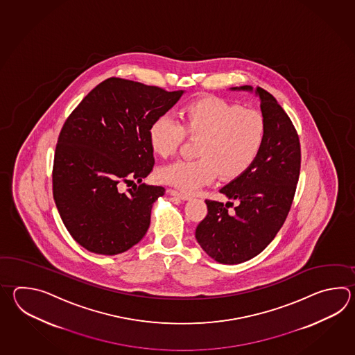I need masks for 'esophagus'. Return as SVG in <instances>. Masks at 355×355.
Masks as SVG:
<instances>
[{"mask_svg":"<svg viewBox=\"0 0 355 355\" xmlns=\"http://www.w3.org/2000/svg\"><path fill=\"white\" fill-rule=\"evenodd\" d=\"M171 196H178V198H180L182 200H189V199H191V196H189V194H184V193H181L179 190H175V189H168L167 190Z\"/></svg>","mask_w":355,"mask_h":355,"instance_id":"esophagus-1","label":"esophagus"}]
</instances>
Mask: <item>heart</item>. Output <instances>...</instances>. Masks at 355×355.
<instances>
[{"instance_id": "b5f03b06", "label": "heart", "mask_w": 355, "mask_h": 355, "mask_svg": "<svg viewBox=\"0 0 355 355\" xmlns=\"http://www.w3.org/2000/svg\"><path fill=\"white\" fill-rule=\"evenodd\" d=\"M198 139V159L164 166L159 180L187 193L211 184L219 175L231 180L241 176L259 155L266 136L263 114L226 101L204 98L181 109L179 123L161 116L148 132L152 150L164 159L174 156L184 137Z\"/></svg>"}]
</instances>
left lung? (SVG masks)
I'll list each match as a JSON object with an SVG mask.
<instances>
[{"label":"left lung","mask_w":355,"mask_h":355,"mask_svg":"<svg viewBox=\"0 0 355 355\" xmlns=\"http://www.w3.org/2000/svg\"><path fill=\"white\" fill-rule=\"evenodd\" d=\"M231 90L252 91L251 86ZM266 123L264 144L252 165L220 189L236 202L207 199L208 213L198 225L200 248L220 264H240L259 255L287 218L301 170V144L295 125L278 101L257 87Z\"/></svg>","instance_id":"obj_1"}]
</instances>
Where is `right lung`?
I'll return each instance as SVG.
<instances>
[{
    "label": "right lung",
    "mask_w": 355,
    "mask_h": 355,
    "mask_svg": "<svg viewBox=\"0 0 355 355\" xmlns=\"http://www.w3.org/2000/svg\"><path fill=\"white\" fill-rule=\"evenodd\" d=\"M184 91L110 77L85 96L64 121L55 147L53 198L69 234L83 248L118 255L144 239L152 204L165 194L142 182L153 168L152 123Z\"/></svg>",
    "instance_id": "1"
}]
</instances>
